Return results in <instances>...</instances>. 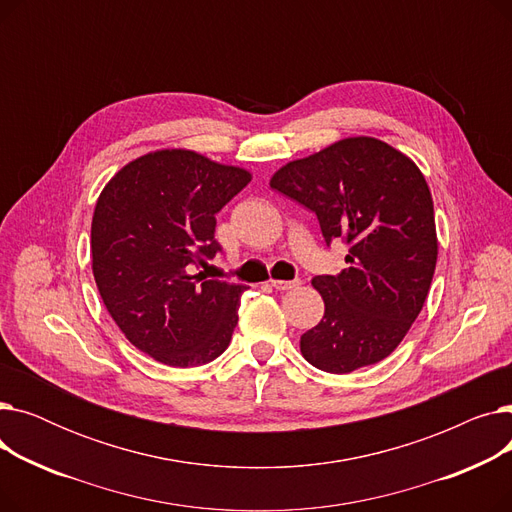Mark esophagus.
Instances as JSON below:
<instances>
[{"instance_id": "esophagus-1", "label": "esophagus", "mask_w": 512, "mask_h": 512, "mask_svg": "<svg viewBox=\"0 0 512 512\" xmlns=\"http://www.w3.org/2000/svg\"><path fill=\"white\" fill-rule=\"evenodd\" d=\"M270 284L276 290H290V288H297L301 284V280H270Z\"/></svg>"}]
</instances>
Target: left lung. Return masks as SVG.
Wrapping results in <instances>:
<instances>
[{"label":"left lung","mask_w":512,"mask_h":512,"mask_svg":"<svg viewBox=\"0 0 512 512\" xmlns=\"http://www.w3.org/2000/svg\"><path fill=\"white\" fill-rule=\"evenodd\" d=\"M270 186L311 209L348 267L311 280L324 319L301 336L317 369L351 373L386 359L423 309L438 261L434 201L415 161L373 137H348L292 159Z\"/></svg>","instance_id":"left-lung-1"}]
</instances>
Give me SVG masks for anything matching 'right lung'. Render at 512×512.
<instances>
[{
    "mask_svg": "<svg viewBox=\"0 0 512 512\" xmlns=\"http://www.w3.org/2000/svg\"><path fill=\"white\" fill-rule=\"evenodd\" d=\"M251 178L191 149H157L103 186L91 222L93 276L122 334L151 359L195 367L228 348L247 286L191 270L220 251L215 213Z\"/></svg>",
    "mask_w": 512,
    "mask_h": 512,
    "instance_id": "obj_1",
    "label": "right lung"
}]
</instances>
